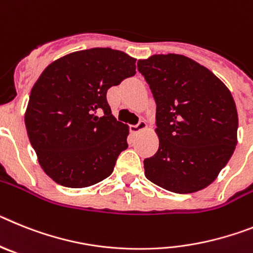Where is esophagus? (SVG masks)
I'll list each match as a JSON object with an SVG mask.
<instances>
[{"instance_id":"34e87169","label":"esophagus","mask_w":253,"mask_h":253,"mask_svg":"<svg viewBox=\"0 0 253 253\" xmlns=\"http://www.w3.org/2000/svg\"><path fill=\"white\" fill-rule=\"evenodd\" d=\"M146 128H148V126H146V122H145V121H140L137 125L129 127V129H131V132L132 133L141 132V131H145Z\"/></svg>"}]
</instances>
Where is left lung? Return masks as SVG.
Here are the masks:
<instances>
[{
  "label": "left lung",
  "mask_w": 253,
  "mask_h": 253,
  "mask_svg": "<svg viewBox=\"0 0 253 253\" xmlns=\"http://www.w3.org/2000/svg\"><path fill=\"white\" fill-rule=\"evenodd\" d=\"M137 69L157 103L159 149L145 175L174 193L208 187L237 145L238 114L229 89L205 66L182 54H154Z\"/></svg>",
  "instance_id": "1"
}]
</instances>
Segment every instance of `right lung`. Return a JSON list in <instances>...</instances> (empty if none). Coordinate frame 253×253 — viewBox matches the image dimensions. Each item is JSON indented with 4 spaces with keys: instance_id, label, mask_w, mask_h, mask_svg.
<instances>
[{
    "instance_id": "1",
    "label": "right lung",
    "mask_w": 253,
    "mask_h": 253,
    "mask_svg": "<svg viewBox=\"0 0 253 253\" xmlns=\"http://www.w3.org/2000/svg\"><path fill=\"white\" fill-rule=\"evenodd\" d=\"M136 58L112 48L61 57L35 81L25 111L30 144L56 183L90 187L112 174L127 149L128 126L118 122L107 91L136 74Z\"/></svg>"
}]
</instances>
